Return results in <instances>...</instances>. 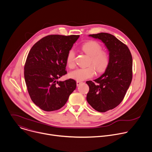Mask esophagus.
I'll return each mask as SVG.
<instances>
[{
    "mask_svg": "<svg viewBox=\"0 0 152 152\" xmlns=\"http://www.w3.org/2000/svg\"><path fill=\"white\" fill-rule=\"evenodd\" d=\"M82 83V82H80V81H76V85H77V86L80 85Z\"/></svg>",
    "mask_w": 152,
    "mask_h": 152,
    "instance_id": "obj_1",
    "label": "esophagus"
}]
</instances>
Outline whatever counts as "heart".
Instances as JSON below:
<instances>
[{
    "instance_id": "b5f03b06",
    "label": "heart",
    "mask_w": 152,
    "mask_h": 152,
    "mask_svg": "<svg viewBox=\"0 0 152 152\" xmlns=\"http://www.w3.org/2000/svg\"><path fill=\"white\" fill-rule=\"evenodd\" d=\"M82 50L90 56L89 65L90 66L85 68L77 69L69 73V77L77 81H82L92 77L95 75V67L98 73L104 72L110 64V56L108 53L103 51L101 45L97 42L93 40L85 42L82 46ZM75 53L73 50L69 51L66 56V62L70 68L75 66Z\"/></svg>"
}]
</instances>
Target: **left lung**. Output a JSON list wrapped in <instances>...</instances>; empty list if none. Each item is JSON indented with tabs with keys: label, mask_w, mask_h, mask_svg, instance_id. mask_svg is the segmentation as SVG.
Returning a JSON list of instances; mask_svg holds the SVG:
<instances>
[{
	"label": "left lung",
	"mask_w": 152,
	"mask_h": 152,
	"mask_svg": "<svg viewBox=\"0 0 152 152\" xmlns=\"http://www.w3.org/2000/svg\"><path fill=\"white\" fill-rule=\"evenodd\" d=\"M100 39L110 52V64L99 78L86 81V100L95 110L104 113L123 100L132 79V57L128 47L115 36L104 32L89 35Z\"/></svg>",
	"instance_id": "left-lung-1"
}]
</instances>
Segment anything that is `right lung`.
Masks as SVG:
<instances>
[{"label":"right lung","instance_id":"right-lung-1","mask_svg":"<svg viewBox=\"0 0 152 152\" xmlns=\"http://www.w3.org/2000/svg\"><path fill=\"white\" fill-rule=\"evenodd\" d=\"M79 35H50L32 46L24 67L32 101L45 111L59 110L76 87L74 79H58L67 74L66 56Z\"/></svg>","mask_w":152,"mask_h":152}]
</instances>
